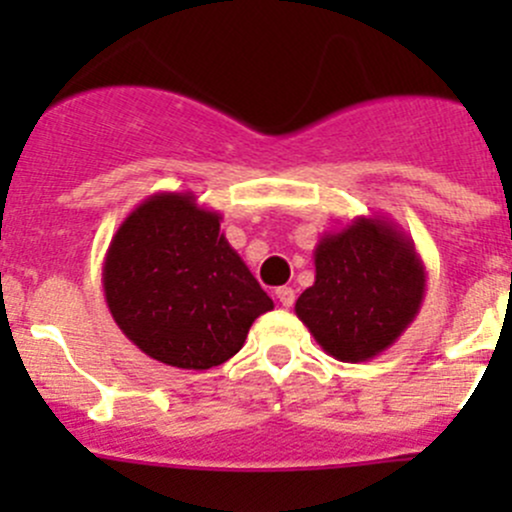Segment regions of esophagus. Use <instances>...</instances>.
Listing matches in <instances>:
<instances>
[{
  "label": "esophagus",
  "mask_w": 512,
  "mask_h": 512,
  "mask_svg": "<svg viewBox=\"0 0 512 512\" xmlns=\"http://www.w3.org/2000/svg\"><path fill=\"white\" fill-rule=\"evenodd\" d=\"M275 294H277V299H280V304L285 309H289L294 304V289L292 287H280Z\"/></svg>",
  "instance_id": "obj_1"
}]
</instances>
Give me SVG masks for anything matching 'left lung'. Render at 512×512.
I'll use <instances>...</instances> for the list:
<instances>
[{
	"label": "left lung",
	"instance_id": "1",
	"mask_svg": "<svg viewBox=\"0 0 512 512\" xmlns=\"http://www.w3.org/2000/svg\"><path fill=\"white\" fill-rule=\"evenodd\" d=\"M426 297L414 240L389 218H354L314 247V285L294 312L339 361H369L406 332Z\"/></svg>",
	"mask_w": 512,
	"mask_h": 512
}]
</instances>
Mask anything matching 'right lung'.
<instances>
[{
	"label": "right lung",
	"instance_id": "right-lung-1",
	"mask_svg": "<svg viewBox=\"0 0 512 512\" xmlns=\"http://www.w3.org/2000/svg\"><path fill=\"white\" fill-rule=\"evenodd\" d=\"M220 223L193 193H156L113 235L103 260L108 312L151 359L193 371L225 364L275 307Z\"/></svg>",
	"mask_w": 512,
	"mask_h": 512
}]
</instances>
